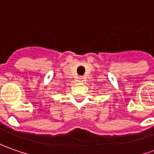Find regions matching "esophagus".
Wrapping results in <instances>:
<instances>
[{
	"instance_id": "obj_1",
	"label": "esophagus",
	"mask_w": 154,
	"mask_h": 154,
	"mask_svg": "<svg viewBox=\"0 0 154 154\" xmlns=\"http://www.w3.org/2000/svg\"><path fill=\"white\" fill-rule=\"evenodd\" d=\"M82 80H83V77H81V76H80V77L78 78V81H82Z\"/></svg>"
}]
</instances>
